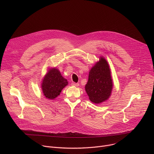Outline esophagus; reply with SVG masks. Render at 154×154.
Masks as SVG:
<instances>
[{
    "label": "esophagus",
    "instance_id": "obj_1",
    "mask_svg": "<svg viewBox=\"0 0 154 154\" xmlns=\"http://www.w3.org/2000/svg\"><path fill=\"white\" fill-rule=\"evenodd\" d=\"M71 85H72V86H79V83H77L72 82V83H71Z\"/></svg>",
    "mask_w": 154,
    "mask_h": 154
}]
</instances>
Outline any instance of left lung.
Wrapping results in <instances>:
<instances>
[{"instance_id": "left-lung-1", "label": "left lung", "mask_w": 154, "mask_h": 154, "mask_svg": "<svg viewBox=\"0 0 154 154\" xmlns=\"http://www.w3.org/2000/svg\"><path fill=\"white\" fill-rule=\"evenodd\" d=\"M113 81L107 61L100 57L89 72L88 80L85 85V91L90 100L94 103L105 102L111 96Z\"/></svg>"}]
</instances>
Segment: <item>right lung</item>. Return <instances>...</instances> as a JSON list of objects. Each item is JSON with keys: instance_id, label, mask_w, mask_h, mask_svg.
<instances>
[{"instance_id": "obj_1", "label": "right lung", "mask_w": 154, "mask_h": 154, "mask_svg": "<svg viewBox=\"0 0 154 154\" xmlns=\"http://www.w3.org/2000/svg\"><path fill=\"white\" fill-rule=\"evenodd\" d=\"M68 84L67 80L62 77L58 69L51 68L42 80L43 94L49 99H54L60 94L61 90Z\"/></svg>"}]
</instances>
